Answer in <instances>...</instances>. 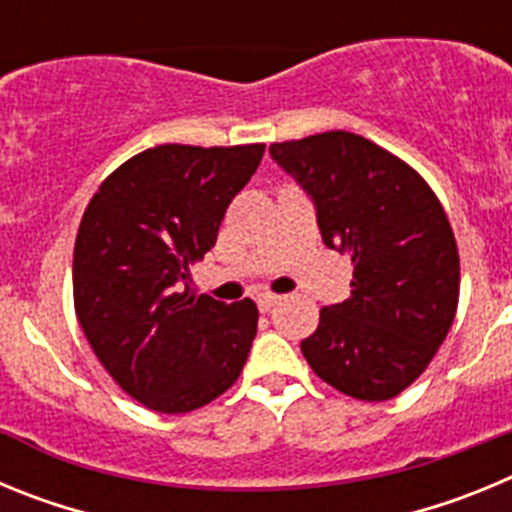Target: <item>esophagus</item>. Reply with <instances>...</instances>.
<instances>
[{
    "label": "esophagus",
    "instance_id": "esophagus-1",
    "mask_svg": "<svg viewBox=\"0 0 512 512\" xmlns=\"http://www.w3.org/2000/svg\"><path fill=\"white\" fill-rule=\"evenodd\" d=\"M279 300H282V297H279V295H271V292H264V295L256 297V305H259L261 312H269L271 307L277 305Z\"/></svg>",
    "mask_w": 512,
    "mask_h": 512
}]
</instances>
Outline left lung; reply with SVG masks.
<instances>
[{"label":"left lung","mask_w":512,"mask_h":512,"mask_svg":"<svg viewBox=\"0 0 512 512\" xmlns=\"http://www.w3.org/2000/svg\"><path fill=\"white\" fill-rule=\"evenodd\" d=\"M307 192L328 248L354 264L351 297L320 310L300 343L312 372L356 400L382 402L423 374L459 302V251L433 189L405 161L346 130L271 143Z\"/></svg>","instance_id":"1"}]
</instances>
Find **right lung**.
I'll use <instances>...</instances> for the list:
<instances>
[{
  "label": "right lung",
  "instance_id": "right-lung-1",
  "mask_svg": "<svg viewBox=\"0 0 512 512\" xmlns=\"http://www.w3.org/2000/svg\"><path fill=\"white\" fill-rule=\"evenodd\" d=\"M264 143L148 148L112 171L81 217L74 305L89 346L133 400L189 413L223 395L251 351L259 310L194 297L189 264L217 241Z\"/></svg>",
  "mask_w": 512,
  "mask_h": 512
}]
</instances>
